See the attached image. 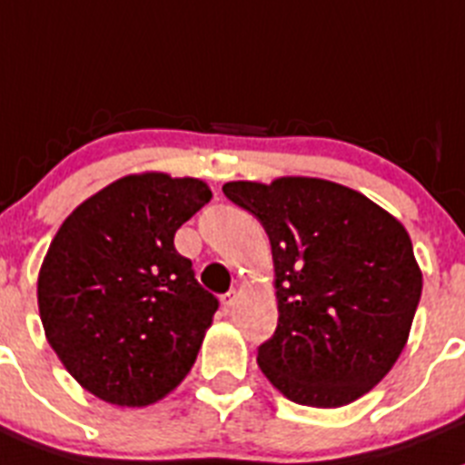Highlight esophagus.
Returning a JSON list of instances; mask_svg holds the SVG:
<instances>
[{"label":"esophagus","instance_id":"1","mask_svg":"<svg viewBox=\"0 0 465 465\" xmlns=\"http://www.w3.org/2000/svg\"><path fill=\"white\" fill-rule=\"evenodd\" d=\"M237 296H240V294H237L235 290H230L228 294H223V296H221V303H223V308H225V311H230V308L235 306V303H237Z\"/></svg>","mask_w":465,"mask_h":465}]
</instances>
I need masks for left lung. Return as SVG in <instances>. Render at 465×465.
Masks as SVG:
<instances>
[{
    "label": "left lung",
    "mask_w": 465,
    "mask_h": 465,
    "mask_svg": "<svg viewBox=\"0 0 465 465\" xmlns=\"http://www.w3.org/2000/svg\"><path fill=\"white\" fill-rule=\"evenodd\" d=\"M269 235L278 326L258 365L287 400L338 409L400 358L422 294L404 225L361 192L320 178L225 183Z\"/></svg>",
    "instance_id": "1"
}]
</instances>
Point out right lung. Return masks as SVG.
<instances>
[{"instance_id": "obj_1", "label": "right lung", "mask_w": 465, "mask_h": 465, "mask_svg": "<svg viewBox=\"0 0 465 465\" xmlns=\"http://www.w3.org/2000/svg\"><path fill=\"white\" fill-rule=\"evenodd\" d=\"M210 198L203 180L148 171L107 184L61 223L38 273V311L91 395L148 406L192 370L219 302L173 237Z\"/></svg>"}]
</instances>
